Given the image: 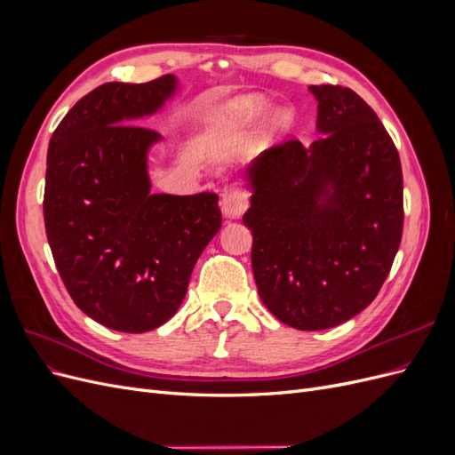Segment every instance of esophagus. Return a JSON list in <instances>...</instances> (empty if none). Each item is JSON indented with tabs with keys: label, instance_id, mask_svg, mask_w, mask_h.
Segmentation results:
<instances>
[{
	"label": "esophagus",
	"instance_id": "34e87169",
	"mask_svg": "<svg viewBox=\"0 0 455 455\" xmlns=\"http://www.w3.org/2000/svg\"><path fill=\"white\" fill-rule=\"evenodd\" d=\"M220 209H222L226 218H241L243 212L249 209V196L243 189L228 191L220 201Z\"/></svg>",
	"mask_w": 455,
	"mask_h": 455
}]
</instances>
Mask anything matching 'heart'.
Wrapping results in <instances>:
<instances>
[{
  "instance_id": "b5f03b06",
  "label": "heart",
  "mask_w": 455,
  "mask_h": 455,
  "mask_svg": "<svg viewBox=\"0 0 455 455\" xmlns=\"http://www.w3.org/2000/svg\"><path fill=\"white\" fill-rule=\"evenodd\" d=\"M269 108H271V104L264 99V96L252 94V96H244V99H239L233 102L229 106V114L233 119H237L241 123H256L258 119H261L269 112ZM273 123H275V129L284 131L291 127L292 117H291V114L279 112L277 116H275Z\"/></svg>"
}]
</instances>
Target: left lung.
<instances>
[{"label":"left lung","mask_w":455,"mask_h":455,"mask_svg":"<svg viewBox=\"0 0 455 455\" xmlns=\"http://www.w3.org/2000/svg\"><path fill=\"white\" fill-rule=\"evenodd\" d=\"M316 131L286 140L244 172L252 191V273L264 306L288 326L353 319L387 279L403 237V169L391 136L359 94L311 85Z\"/></svg>","instance_id":"left-lung-1"}]
</instances>
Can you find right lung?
Instances as JSON below:
<instances>
[{"mask_svg": "<svg viewBox=\"0 0 455 455\" xmlns=\"http://www.w3.org/2000/svg\"><path fill=\"white\" fill-rule=\"evenodd\" d=\"M172 74L104 84L52 132L44 196L54 264L76 306L117 332L142 334L180 307L204 246L222 226L218 196L151 194L140 123L172 99Z\"/></svg>", "mask_w": 455, "mask_h": 455, "instance_id": "right-lung-1", "label": "right lung"}]
</instances>
